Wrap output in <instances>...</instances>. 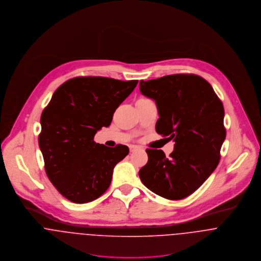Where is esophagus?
Wrapping results in <instances>:
<instances>
[{"instance_id": "34e87169", "label": "esophagus", "mask_w": 261, "mask_h": 261, "mask_svg": "<svg viewBox=\"0 0 261 261\" xmlns=\"http://www.w3.org/2000/svg\"><path fill=\"white\" fill-rule=\"evenodd\" d=\"M139 149H140L139 146H130V151H131V152H134V151L139 150Z\"/></svg>"}]
</instances>
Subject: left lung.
Instances as JSON below:
<instances>
[{"mask_svg":"<svg viewBox=\"0 0 261 261\" xmlns=\"http://www.w3.org/2000/svg\"><path fill=\"white\" fill-rule=\"evenodd\" d=\"M142 95L155 101L156 132L173 139V152L147 149L148 162L139 171L145 186L170 200L196 191L215 170L226 136L224 108L211 85L193 74L168 75L140 81Z\"/></svg>","mask_w":261,"mask_h":261,"instance_id":"left-lung-1","label":"left lung"}]
</instances>
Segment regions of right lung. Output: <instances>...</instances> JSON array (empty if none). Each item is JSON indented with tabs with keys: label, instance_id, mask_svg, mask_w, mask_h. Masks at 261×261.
<instances>
[{
	"label": "right lung",
	"instance_id": "add662e5",
	"mask_svg": "<svg viewBox=\"0 0 261 261\" xmlns=\"http://www.w3.org/2000/svg\"><path fill=\"white\" fill-rule=\"evenodd\" d=\"M138 81L77 77L55 91L41 115L39 147L52 184L68 200L91 202L110 186L113 169L129 153L94 141Z\"/></svg>",
	"mask_w": 261,
	"mask_h": 261
}]
</instances>
